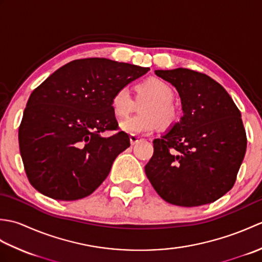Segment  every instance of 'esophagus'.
<instances>
[{"label": "esophagus", "mask_w": 262, "mask_h": 262, "mask_svg": "<svg viewBox=\"0 0 262 262\" xmlns=\"http://www.w3.org/2000/svg\"><path fill=\"white\" fill-rule=\"evenodd\" d=\"M129 141H130V144H132V145H135V144H137L138 142H141V141H142V138H141V137H138V136L132 135V136L129 137Z\"/></svg>", "instance_id": "34e87169"}]
</instances>
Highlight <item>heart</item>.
Masks as SVG:
<instances>
[{
	"label": "heart",
	"instance_id": "1",
	"mask_svg": "<svg viewBox=\"0 0 262 262\" xmlns=\"http://www.w3.org/2000/svg\"><path fill=\"white\" fill-rule=\"evenodd\" d=\"M136 99L138 101L146 100L140 105L142 114L121 120L120 129L129 135H143L152 133L157 126L168 128L178 120V110L172 103L174 93L169 83L151 77L136 86ZM111 107L114 113L124 117L132 113L135 107L129 89H118L111 98Z\"/></svg>",
	"mask_w": 262,
	"mask_h": 262
}]
</instances>
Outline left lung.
I'll use <instances>...</instances> for the list:
<instances>
[{"label":"left lung","mask_w":262,"mask_h":262,"mask_svg":"<svg viewBox=\"0 0 262 262\" xmlns=\"http://www.w3.org/2000/svg\"><path fill=\"white\" fill-rule=\"evenodd\" d=\"M155 74L177 89L183 115L153 141L146 177L159 196L172 205L214 203L232 189L246 154L240 110L208 75L181 68Z\"/></svg>","instance_id":"obj_1"}]
</instances>
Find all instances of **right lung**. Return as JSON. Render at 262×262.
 Segmentation results:
<instances>
[{"label": "right lung", "mask_w": 262, "mask_h": 262, "mask_svg": "<svg viewBox=\"0 0 262 262\" xmlns=\"http://www.w3.org/2000/svg\"><path fill=\"white\" fill-rule=\"evenodd\" d=\"M148 68L107 58L70 62L32 91L19 128V146L32 187L56 200L91 194L108 177L115 159L130 146L111 98Z\"/></svg>", "instance_id": "obj_1"}]
</instances>
